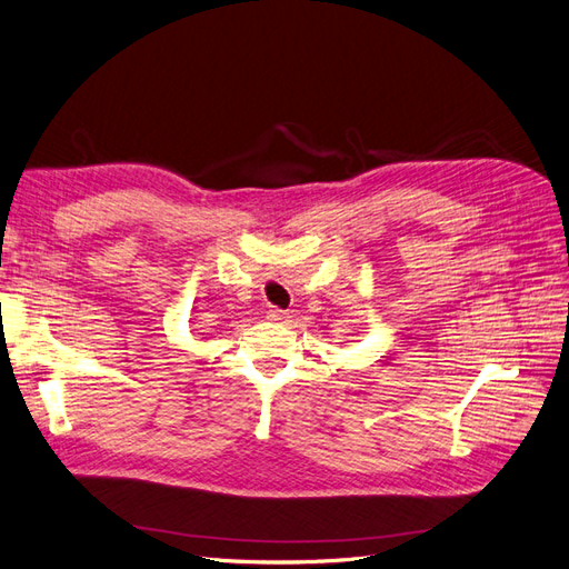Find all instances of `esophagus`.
Wrapping results in <instances>:
<instances>
[{
  "label": "esophagus",
  "mask_w": 569,
  "mask_h": 569,
  "mask_svg": "<svg viewBox=\"0 0 569 569\" xmlns=\"http://www.w3.org/2000/svg\"><path fill=\"white\" fill-rule=\"evenodd\" d=\"M266 318L272 320V322H282V320H287L289 316H287V311H280V308H268Z\"/></svg>",
  "instance_id": "obj_1"
}]
</instances>
